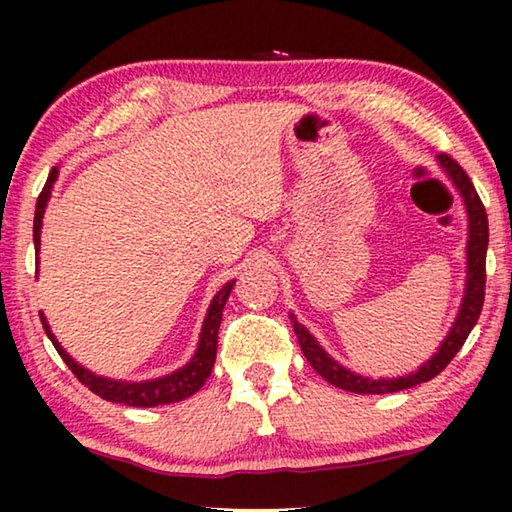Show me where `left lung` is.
<instances>
[{
	"label": "left lung",
	"instance_id": "obj_1",
	"mask_svg": "<svg viewBox=\"0 0 512 512\" xmlns=\"http://www.w3.org/2000/svg\"><path fill=\"white\" fill-rule=\"evenodd\" d=\"M443 169L449 173V178L454 180L458 192L463 194V201L467 207V216H470V239H467V289L461 311H458V318L452 327V332L440 345L436 357H431L424 366L415 372V375H406L400 379H370L354 375V372L345 370L339 366L329 354L320 348L314 336H311L305 327H302L296 318L293 320V329H296L298 343L305 354L307 361L311 363L320 377L336 388H343V391L359 393V395H384V393H397L404 391V388H411L415 384H422V381H429L436 375H440L447 368V363L456 357V352L463 348L467 336H470L472 327L481 316L483 309V298H485V253H488V214H485V207L481 203L479 194L472 185V180L463 171L461 164H458L452 155L440 153L438 155Z\"/></svg>",
	"mask_w": 512,
	"mask_h": 512
}]
</instances>
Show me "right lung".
Listing matches in <instances>:
<instances>
[{
    "label": "right lung",
    "instance_id": "right-lung-1",
    "mask_svg": "<svg viewBox=\"0 0 512 512\" xmlns=\"http://www.w3.org/2000/svg\"><path fill=\"white\" fill-rule=\"evenodd\" d=\"M58 176V169L54 167L49 173L45 187L38 196L36 203V216H33V244H36V250L40 246V225H42V214H45V205L49 201V192L51 185ZM232 287H235V280H230L225 287L216 293L210 311H207V318L203 323V332H201V341H198V350L194 354V359L187 363L185 368H180L178 372H173L169 377L162 379H153V381H142V384H126V381H115V379H106V377H97L92 375L90 370L81 368L69 354L60 348L56 336L49 332V325L45 316L40 314L42 327L49 336V341L54 343V348L58 350L60 357L67 363V368L74 372V377L90 388L94 395L103 397L108 402H117V404H126V406H160V404H173L180 400H187L189 395H194L198 388L205 384V379L210 377V372L214 368L216 361V341H219V325H221V316H223V307L225 300H228Z\"/></svg>",
    "mask_w": 512,
    "mask_h": 512
}]
</instances>
